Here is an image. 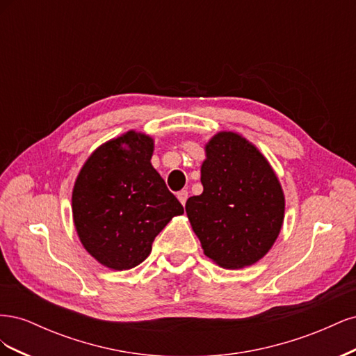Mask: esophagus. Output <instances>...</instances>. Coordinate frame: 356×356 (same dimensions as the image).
I'll use <instances>...</instances> for the list:
<instances>
[{
  "label": "esophagus",
  "mask_w": 356,
  "mask_h": 356,
  "mask_svg": "<svg viewBox=\"0 0 356 356\" xmlns=\"http://www.w3.org/2000/svg\"><path fill=\"white\" fill-rule=\"evenodd\" d=\"M177 197H178V200H179L182 204H186L187 197H188V191H187V190H181V191H178V193H177Z\"/></svg>",
  "instance_id": "1"
}]
</instances>
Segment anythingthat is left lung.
<instances>
[{
  "mask_svg": "<svg viewBox=\"0 0 356 356\" xmlns=\"http://www.w3.org/2000/svg\"><path fill=\"white\" fill-rule=\"evenodd\" d=\"M203 193L186 203L203 254L224 268L252 266L272 250L285 217V195L266 156L238 132L204 144Z\"/></svg>",
  "mask_w": 356,
  "mask_h": 356,
  "instance_id": "8db88e82",
  "label": "left lung"
}]
</instances>
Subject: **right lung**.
<instances>
[{"mask_svg":"<svg viewBox=\"0 0 356 356\" xmlns=\"http://www.w3.org/2000/svg\"><path fill=\"white\" fill-rule=\"evenodd\" d=\"M154 139L136 131L101 144L72 188V220L84 250L111 270H129L184 208L152 165Z\"/></svg>","mask_w":356,"mask_h":356,"instance_id":"right-lung-1","label":"right lung"}]
</instances>
